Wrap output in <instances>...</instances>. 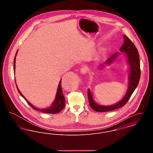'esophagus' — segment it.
<instances>
[{
    "instance_id": "1",
    "label": "esophagus",
    "mask_w": 153,
    "mask_h": 153,
    "mask_svg": "<svg viewBox=\"0 0 153 153\" xmlns=\"http://www.w3.org/2000/svg\"><path fill=\"white\" fill-rule=\"evenodd\" d=\"M80 71L82 74H85L87 72V69L85 67H82V68H81Z\"/></svg>"
}]
</instances>
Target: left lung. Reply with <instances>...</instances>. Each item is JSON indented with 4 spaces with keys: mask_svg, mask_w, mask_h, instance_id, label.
<instances>
[{
    "mask_svg": "<svg viewBox=\"0 0 153 153\" xmlns=\"http://www.w3.org/2000/svg\"><path fill=\"white\" fill-rule=\"evenodd\" d=\"M120 51L126 53V56L129 65L130 66V73L129 75V85L126 94L123 99L116 104L104 106L97 104L94 100L90 90L88 89V98L91 107L97 112H107L114 109L119 108L123 107L130 99L131 95L138 85L139 81L140 76V60L139 56L138 51L135 47V45L131 40L126 36H124V44L120 49ZM118 53L112 56L110 58L106 61L105 63L110 64L113 60L117 57Z\"/></svg>",
    "mask_w": 153,
    "mask_h": 153,
    "instance_id": "1",
    "label": "left lung"
}]
</instances>
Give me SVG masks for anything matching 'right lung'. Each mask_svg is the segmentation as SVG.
Segmentation results:
<instances>
[{
	"label": "right lung",
	"instance_id": "right-lung-1",
	"mask_svg": "<svg viewBox=\"0 0 153 153\" xmlns=\"http://www.w3.org/2000/svg\"><path fill=\"white\" fill-rule=\"evenodd\" d=\"M17 51L15 54V56L17 54ZM15 68V57L14 59V72ZM16 88H17L19 94L21 95L22 97L26 100V101L28 103V104L33 109H35V110H37V111H41L42 112L47 113V114H57L58 112H59L62 109H63L65 107V99L64 96L63 95V92H62V87H61V79L59 81V83L58 89H57V94H56V99H55L54 102H53V103L51 104V107H48V108H45V109H39V108H36V107H34L32 104H31L29 102H28L25 98V97L23 96V95L21 94V92L19 91L17 86H16Z\"/></svg>",
	"mask_w": 153,
	"mask_h": 153
}]
</instances>
